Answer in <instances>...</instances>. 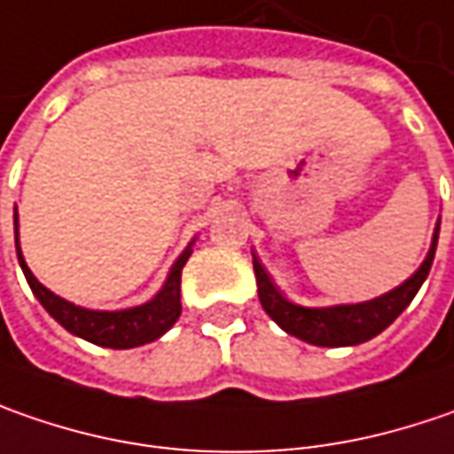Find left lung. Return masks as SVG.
<instances>
[{"label": "left lung", "mask_w": 454, "mask_h": 454, "mask_svg": "<svg viewBox=\"0 0 454 454\" xmlns=\"http://www.w3.org/2000/svg\"><path fill=\"white\" fill-rule=\"evenodd\" d=\"M437 236H440V223L434 228L432 247L427 251V259L422 266L406 279L404 285L386 292L381 297L371 302H358V305H335V307H302L289 302L285 294L271 285L266 269L262 262L254 256V274H256V286H259V302L266 309V315L282 327L285 333L323 348H340V345H358L376 338L384 333L424 285L434 251H437Z\"/></svg>", "instance_id": "8db88e82"}]
</instances>
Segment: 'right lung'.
<instances>
[{
    "instance_id": "right-lung-1",
    "label": "right lung",
    "mask_w": 454,
    "mask_h": 454,
    "mask_svg": "<svg viewBox=\"0 0 454 454\" xmlns=\"http://www.w3.org/2000/svg\"><path fill=\"white\" fill-rule=\"evenodd\" d=\"M14 244H17V259H20V266L25 271V279L30 285L32 294L68 333L89 340V343L116 348V350L152 343L160 335H165L169 327L177 323V317L183 312V305H180V277H183V266L192 254V241L180 254V259L172 264L168 282L162 285V289L149 302L139 307H129V309H116V312H101V309H86V307L73 305L68 300L52 294L48 286H43L35 279V274L30 271V266L25 264V256L20 251L17 207H14Z\"/></svg>"
}]
</instances>
